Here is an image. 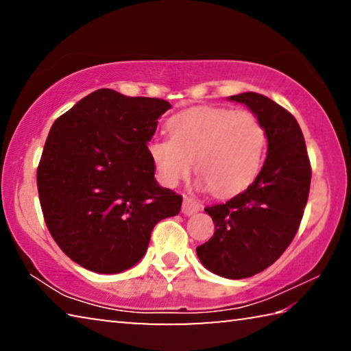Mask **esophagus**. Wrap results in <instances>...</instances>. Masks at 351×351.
Returning <instances> with one entry per match:
<instances>
[{"mask_svg": "<svg viewBox=\"0 0 351 351\" xmlns=\"http://www.w3.org/2000/svg\"><path fill=\"white\" fill-rule=\"evenodd\" d=\"M201 210V204L198 203V201H195L193 198H189L186 197L184 198V203H182V213L184 215H193V213H197Z\"/></svg>", "mask_w": 351, "mask_h": 351, "instance_id": "obj_1", "label": "esophagus"}]
</instances>
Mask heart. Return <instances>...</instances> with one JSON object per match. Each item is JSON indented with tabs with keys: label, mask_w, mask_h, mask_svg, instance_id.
<instances>
[{
	"label": "heart",
	"mask_w": 351,
	"mask_h": 351,
	"mask_svg": "<svg viewBox=\"0 0 351 351\" xmlns=\"http://www.w3.org/2000/svg\"><path fill=\"white\" fill-rule=\"evenodd\" d=\"M170 138H153L148 154L158 180L175 187L192 161L198 186L229 197L247 189L265 162L268 134L257 114L226 106H195L167 121Z\"/></svg>",
	"instance_id": "b5f03b06"
}]
</instances>
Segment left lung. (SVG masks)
Returning a JSON list of instances; mask_svg holds the SVG:
<instances>
[{
	"mask_svg": "<svg viewBox=\"0 0 351 351\" xmlns=\"http://www.w3.org/2000/svg\"><path fill=\"white\" fill-rule=\"evenodd\" d=\"M229 100L245 104L258 116L268 134V154L245 192L206 207L215 232L197 254L213 274L237 280L268 268L293 241L310 193L311 165L304 134L289 111L258 93Z\"/></svg>",
	"mask_w": 351,
	"mask_h": 351,
	"instance_id": "obj_1",
	"label": "left lung"
}]
</instances>
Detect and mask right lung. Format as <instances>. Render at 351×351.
Returning a JSON list of instances; mask_svg holds the SVG:
<instances>
[{
  "label": "right lung",
  "instance_id": "1",
  "mask_svg": "<svg viewBox=\"0 0 351 351\" xmlns=\"http://www.w3.org/2000/svg\"><path fill=\"white\" fill-rule=\"evenodd\" d=\"M171 105L102 88L51 127L37 169L41 210L52 239L77 265L117 274L144 257L152 230L181 210L161 187L147 144Z\"/></svg>",
  "mask_w": 351,
  "mask_h": 351
}]
</instances>
